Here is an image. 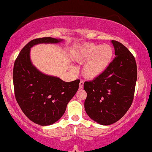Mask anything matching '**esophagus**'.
<instances>
[{"label":"esophagus","instance_id":"1","mask_svg":"<svg viewBox=\"0 0 152 152\" xmlns=\"http://www.w3.org/2000/svg\"><path fill=\"white\" fill-rule=\"evenodd\" d=\"M83 84H84L83 80H80L79 83V89H83Z\"/></svg>","mask_w":152,"mask_h":152}]
</instances>
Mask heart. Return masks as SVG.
<instances>
[{"label":"heart","instance_id":"heart-1","mask_svg":"<svg viewBox=\"0 0 152 152\" xmlns=\"http://www.w3.org/2000/svg\"><path fill=\"white\" fill-rule=\"evenodd\" d=\"M114 57V50L109 45L86 43L78 48L74 59L80 64L86 62L82 74L87 79L93 80L106 72Z\"/></svg>","mask_w":152,"mask_h":152}]
</instances>
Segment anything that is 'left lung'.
I'll list each match as a JSON object with an SVG mask.
<instances>
[{
  "mask_svg": "<svg viewBox=\"0 0 152 152\" xmlns=\"http://www.w3.org/2000/svg\"><path fill=\"white\" fill-rule=\"evenodd\" d=\"M116 57L99 77L84 83V106L95 122L108 126L118 121L131 106L137 81L135 59L126 46L111 41Z\"/></svg>",
  "mask_w": 152,
  "mask_h": 152,
  "instance_id": "8db88e82",
  "label": "left lung"
}]
</instances>
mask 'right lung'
<instances>
[{"label": "right lung", "mask_w": 152, "mask_h": 152, "mask_svg": "<svg viewBox=\"0 0 152 152\" xmlns=\"http://www.w3.org/2000/svg\"><path fill=\"white\" fill-rule=\"evenodd\" d=\"M62 39H34L20 51L14 64L13 84L16 100L24 114L40 126H49L64 114L67 104L78 89L80 80L65 82L44 74L32 64L30 49L40 43H58Z\"/></svg>", "instance_id": "obj_1"}]
</instances>
